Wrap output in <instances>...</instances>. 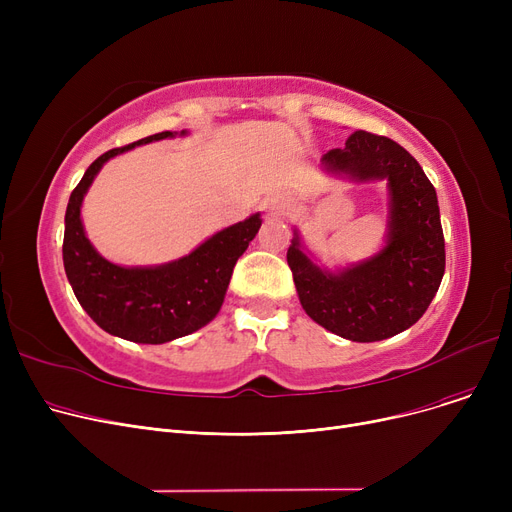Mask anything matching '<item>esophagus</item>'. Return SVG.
Here are the masks:
<instances>
[{"label":"esophagus","mask_w":512,"mask_h":512,"mask_svg":"<svg viewBox=\"0 0 512 512\" xmlns=\"http://www.w3.org/2000/svg\"><path fill=\"white\" fill-rule=\"evenodd\" d=\"M288 205V199L286 197H282V195H272V197H267L265 199V207L270 209L272 213H278L280 209H284Z\"/></svg>","instance_id":"34e87169"}]
</instances>
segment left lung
I'll list each match as a JSON object with an SVG mask.
<instances>
[{
  "instance_id": "8db88e82",
  "label": "left lung",
  "mask_w": 512,
  "mask_h": 512,
  "mask_svg": "<svg viewBox=\"0 0 512 512\" xmlns=\"http://www.w3.org/2000/svg\"><path fill=\"white\" fill-rule=\"evenodd\" d=\"M328 172L355 182H388L386 247L332 274L301 249L294 230L286 259L307 315L353 342L405 332L427 311L440 288L446 253L436 188L417 159L388 137L357 130L342 149L321 157Z\"/></svg>"
}]
</instances>
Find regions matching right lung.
Masks as SVG:
<instances>
[{"mask_svg":"<svg viewBox=\"0 0 512 512\" xmlns=\"http://www.w3.org/2000/svg\"><path fill=\"white\" fill-rule=\"evenodd\" d=\"M176 134L157 132L103 153L76 184L66 207L64 270L80 307L107 334L139 344H164L207 326L224 303L238 257L261 228L255 213L213 234L193 253L155 267H122L95 251L80 220V205L97 172L107 159Z\"/></svg>","mask_w":512,"mask_h":512,"instance_id":"add662e5","label":"right lung"}]
</instances>
